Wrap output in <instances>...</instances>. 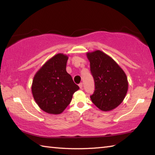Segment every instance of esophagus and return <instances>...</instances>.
<instances>
[{
	"instance_id": "esophagus-1",
	"label": "esophagus",
	"mask_w": 155,
	"mask_h": 155,
	"mask_svg": "<svg viewBox=\"0 0 155 155\" xmlns=\"http://www.w3.org/2000/svg\"><path fill=\"white\" fill-rule=\"evenodd\" d=\"M78 86H79L80 89H82V88H83V83H79V85H78Z\"/></svg>"
}]
</instances>
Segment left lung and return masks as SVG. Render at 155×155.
Segmentation results:
<instances>
[{
  "instance_id": "1",
  "label": "left lung",
  "mask_w": 155,
  "mask_h": 155,
  "mask_svg": "<svg viewBox=\"0 0 155 155\" xmlns=\"http://www.w3.org/2000/svg\"><path fill=\"white\" fill-rule=\"evenodd\" d=\"M95 91L90 98L99 109L109 111L122 103L127 93V75L111 57L103 51L87 52Z\"/></svg>"
}]
</instances>
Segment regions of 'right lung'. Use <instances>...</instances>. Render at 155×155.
Instances as JSON below:
<instances>
[{
  "label": "right lung",
  "instance_id": "add662e5",
  "mask_svg": "<svg viewBox=\"0 0 155 155\" xmlns=\"http://www.w3.org/2000/svg\"><path fill=\"white\" fill-rule=\"evenodd\" d=\"M68 57L57 54L48 59L33 77L31 91L39 107L49 114L64 111L79 87L66 72Z\"/></svg>",
  "mask_w": 155,
  "mask_h": 155
}]
</instances>
